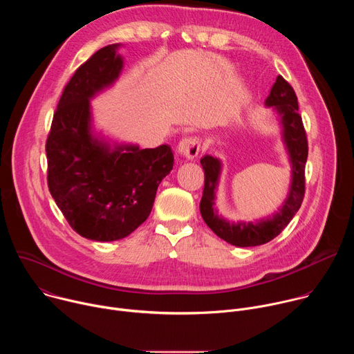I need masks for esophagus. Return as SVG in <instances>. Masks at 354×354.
Instances as JSON below:
<instances>
[{"label": "esophagus", "mask_w": 354, "mask_h": 354, "mask_svg": "<svg viewBox=\"0 0 354 354\" xmlns=\"http://www.w3.org/2000/svg\"><path fill=\"white\" fill-rule=\"evenodd\" d=\"M178 153L187 160H194L200 153V141L196 137H185L178 144Z\"/></svg>", "instance_id": "obj_1"}]
</instances>
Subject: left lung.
<instances>
[{
	"instance_id": "8db88e82",
	"label": "left lung",
	"mask_w": 354,
	"mask_h": 354,
	"mask_svg": "<svg viewBox=\"0 0 354 354\" xmlns=\"http://www.w3.org/2000/svg\"><path fill=\"white\" fill-rule=\"evenodd\" d=\"M266 105L277 111L283 127V138L292 165L288 197L276 214L257 223H230L217 214L214 207L216 189L221 172V162L205 156L200 160L205 171V189L200 200V213L205 223L221 239L235 246H258L276 238L292 220L301 207L306 193V162L308 157V141L302 119L298 113V100L292 86L279 75L266 97Z\"/></svg>"
}]
</instances>
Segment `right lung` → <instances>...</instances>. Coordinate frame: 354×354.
Segmentation results:
<instances>
[{
    "instance_id": "1",
    "label": "right lung",
    "mask_w": 354,
    "mask_h": 354,
    "mask_svg": "<svg viewBox=\"0 0 354 354\" xmlns=\"http://www.w3.org/2000/svg\"><path fill=\"white\" fill-rule=\"evenodd\" d=\"M119 44L81 64L59 100L46 141L47 185L70 227L84 238L109 242L130 235L153 209L161 180L174 168L169 145L113 149L91 133L89 99L123 68Z\"/></svg>"
}]
</instances>
